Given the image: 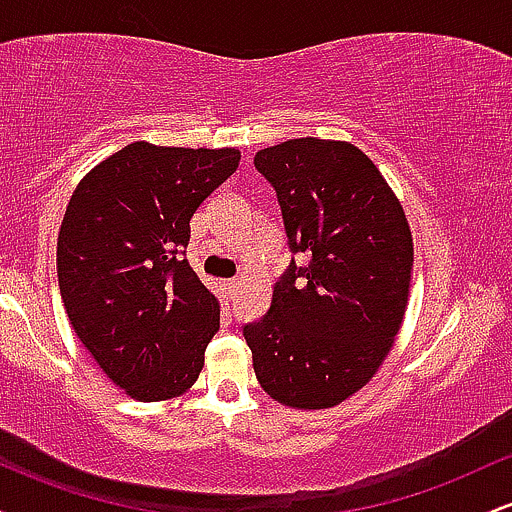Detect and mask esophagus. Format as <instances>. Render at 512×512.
Masks as SVG:
<instances>
[{
  "instance_id": "34e87169",
  "label": "esophagus",
  "mask_w": 512,
  "mask_h": 512,
  "mask_svg": "<svg viewBox=\"0 0 512 512\" xmlns=\"http://www.w3.org/2000/svg\"><path fill=\"white\" fill-rule=\"evenodd\" d=\"M223 286H226V291H228V296H236L238 293V286H240V281L238 279H228V281H223Z\"/></svg>"
}]
</instances>
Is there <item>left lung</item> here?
<instances>
[{
    "mask_svg": "<svg viewBox=\"0 0 512 512\" xmlns=\"http://www.w3.org/2000/svg\"><path fill=\"white\" fill-rule=\"evenodd\" d=\"M291 257L267 315L243 327L252 366L286 407L327 409L385 361L407 308L414 245L402 204L354 144L289 139L257 151Z\"/></svg>",
    "mask_w": 512,
    "mask_h": 512,
    "instance_id": "1",
    "label": "left lung"
}]
</instances>
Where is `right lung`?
I'll use <instances>...</instances> for the list:
<instances>
[{
    "label": "right lung",
    "instance_id": "add662e5",
    "mask_svg": "<svg viewBox=\"0 0 512 512\" xmlns=\"http://www.w3.org/2000/svg\"><path fill=\"white\" fill-rule=\"evenodd\" d=\"M236 149L127 144L74 190L57 279L76 337L139 402L195 385L219 301L185 260L190 219L236 173Z\"/></svg>",
    "mask_w": 512,
    "mask_h": 512
}]
</instances>
